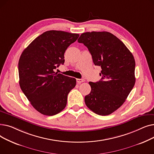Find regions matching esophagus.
I'll return each instance as SVG.
<instances>
[{
    "label": "esophagus",
    "instance_id": "obj_1",
    "mask_svg": "<svg viewBox=\"0 0 154 154\" xmlns=\"http://www.w3.org/2000/svg\"><path fill=\"white\" fill-rule=\"evenodd\" d=\"M76 81L77 83H82V82H84V79H76Z\"/></svg>",
    "mask_w": 154,
    "mask_h": 154
}]
</instances>
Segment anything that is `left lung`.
<instances>
[{
    "mask_svg": "<svg viewBox=\"0 0 154 154\" xmlns=\"http://www.w3.org/2000/svg\"><path fill=\"white\" fill-rule=\"evenodd\" d=\"M78 42L88 48L95 66L102 69L101 80L88 82L91 91L85 97V103L97 114L110 115L124 103L135 85L134 56L119 38L108 32H85Z\"/></svg>",
    "mask_w": 154,
    "mask_h": 154,
    "instance_id": "left-lung-1",
    "label": "left lung"
}]
</instances>
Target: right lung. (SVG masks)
I'll list each match as a JSON object with an SVG mask.
<instances>
[{"instance_id": "obj_1", "label": "right lung", "mask_w": 154, "mask_h": 154, "mask_svg": "<svg viewBox=\"0 0 154 154\" xmlns=\"http://www.w3.org/2000/svg\"><path fill=\"white\" fill-rule=\"evenodd\" d=\"M79 34L48 30L22 52L19 61V85L33 107L45 116H54L66 107L67 95L76 79L55 72L63 64L64 53Z\"/></svg>"}]
</instances>
